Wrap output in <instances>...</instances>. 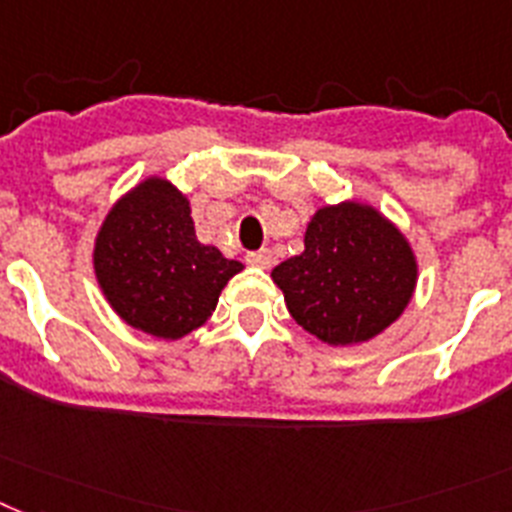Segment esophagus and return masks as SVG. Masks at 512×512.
Instances as JSON below:
<instances>
[{"label":"esophagus","instance_id":"34e87169","mask_svg":"<svg viewBox=\"0 0 512 512\" xmlns=\"http://www.w3.org/2000/svg\"><path fill=\"white\" fill-rule=\"evenodd\" d=\"M247 263L255 265V268L268 270L273 265V255H270V249H257V252H249Z\"/></svg>","mask_w":512,"mask_h":512}]
</instances>
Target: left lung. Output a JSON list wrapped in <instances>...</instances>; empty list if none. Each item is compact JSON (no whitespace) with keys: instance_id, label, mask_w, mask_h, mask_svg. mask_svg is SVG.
<instances>
[{"instance_id":"left-lung-1","label":"left lung","mask_w":512,"mask_h":512,"mask_svg":"<svg viewBox=\"0 0 512 512\" xmlns=\"http://www.w3.org/2000/svg\"><path fill=\"white\" fill-rule=\"evenodd\" d=\"M291 317L330 346L380 336L409 307L416 257L372 205L346 200L312 216L304 252L273 268Z\"/></svg>"}]
</instances>
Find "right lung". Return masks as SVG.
<instances>
[{"label": "right lung", "mask_w": 512, "mask_h": 512, "mask_svg": "<svg viewBox=\"0 0 512 512\" xmlns=\"http://www.w3.org/2000/svg\"><path fill=\"white\" fill-rule=\"evenodd\" d=\"M244 265L200 244L190 200L169 179L148 176L101 223L93 270L127 325L176 341L205 325L223 286Z\"/></svg>", "instance_id": "right-lung-1"}]
</instances>
